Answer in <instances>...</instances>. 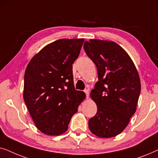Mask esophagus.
<instances>
[{
  "instance_id": "esophagus-1",
  "label": "esophagus",
  "mask_w": 158,
  "mask_h": 158,
  "mask_svg": "<svg viewBox=\"0 0 158 158\" xmlns=\"http://www.w3.org/2000/svg\"><path fill=\"white\" fill-rule=\"evenodd\" d=\"M84 92H85V94H86V98H89V90L85 89V90H84Z\"/></svg>"
}]
</instances>
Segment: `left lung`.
I'll list each match as a JSON object with an SVG mask.
<instances>
[{
  "mask_svg": "<svg viewBox=\"0 0 158 158\" xmlns=\"http://www.w3.org/2000/svg\"><path fill=\"white\" fill-rule=\"evenodd\" d=\"M83 47L96 65L98 77L90 93L97 113L88 121V127L98 137H116L137 110L141 91L139 73L129 55L116 42L90 40Z\"/></svg>",
  "mask_w": 158,
  "mask_h": 158,
  "instance_id": "left-lung-1",
  "label": "left lung"
}]
</instances>
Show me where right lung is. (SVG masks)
Segmentation results:
<instances>
[{
  "label": "right lung",
  "instance_id": "add662e5",
  "mask_svg": "<svg viewBox=\"0 0 158 158\" xmlns=\"http://www.w3.org/2000/svg\"><path fill=\"white\" fill-rule=\"evenodd\" d=\"M84 39H61L36 53L26 68L23 97L36 128L49 136L65 132L85 98L75 90L73 62Z\"/></svg>",
  "mask_w": 158,
  "mask_h": 158
}]
</instances>
